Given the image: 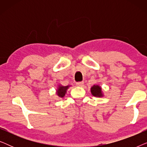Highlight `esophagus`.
Wrapping results in <instances>:
<instances>
[{"mask_svg":"<svg viewBox=\"0 0 147 147\" xmlns=\"http://www.w3.org/2000/svg\"><path fill=\"white\" fill-rule=\"evenodd\" d=\"M84 82H77V83H76V86H80V87H82V86H84Z\"/></svg>","mask_w":147,"mask_h":147,"instance_id":"esophagus-1","label":"esophagus"}]
</instances>
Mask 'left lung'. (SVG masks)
<instances>
[{
	"label": "left lung",
	"mask_w": 147,
	"mask_h": 147,
	"mask_svg": "<svg viewBox=\"0 0 147 147\" xmlns=\"http://www.w3.org/2000/svg\"><path fill=\"white\" fill-rule=\"evenodd\" d=\"M91 92L92 94L96 97H101L102 96V89L99 86H93L91 88Z\"/></svg>",
	"instance_id": "8db88e82"
}]
</instances>
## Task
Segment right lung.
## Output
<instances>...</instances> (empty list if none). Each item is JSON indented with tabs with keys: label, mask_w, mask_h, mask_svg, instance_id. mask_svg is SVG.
I'll return each instance as SVG.
<instances>
[{
	"label": "right lung",
	"mask_w": 147,
	"mask_h": 147,
	"mask_svg": "<svg viewBox=\"0 0 147 147\" xmlns=\"http://www.w3.org/2000/svg\"><path fill=\"white\" fill-rule=\"evenodd\" d=\"M69 87V86H59L57 90V94L58 95V96H59V97L61 98H63V96H65L66 91H67V90L68 89V88Z\"/></svg>",
	"instance_id": "obj_1"
}]
</instances>
